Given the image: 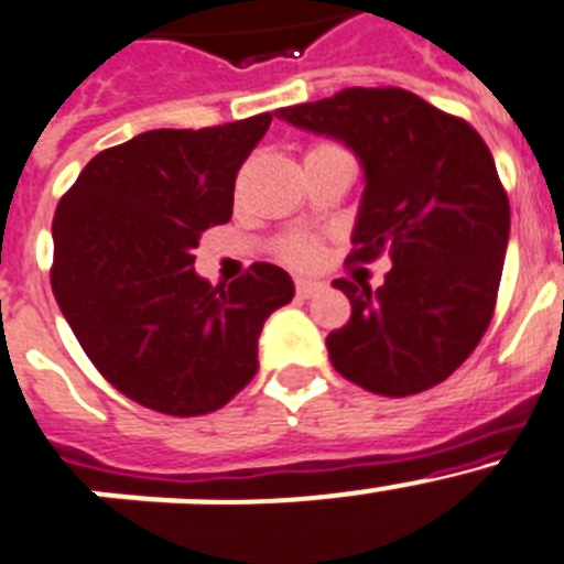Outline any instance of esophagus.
I'll use <instances>...</instances> for the list:
<instances>
[{
	"label": "esophagus",
	"mask_w": 564,
	"mask_h": 564,
	"mask_svg": "<svg viewBox=\"0 0 564 564\" xmlns=\"http://www.w3.org/2000/svg\"><path fill=\"white\" fill-rule=\"evenodd\" d=\"M319 286H323V283L308 281V278H297V281H294V292H297V297H312Z\"/></svg>",
	"instance_id": "obj_1"
}]
</instances>
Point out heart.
<instances>
[{
    "instance_id": "b5f03b06",
    "label": "heart",
    "mask_w": 564,
    "mask_h": 564,
    "mask_svg": "<svg viewBox=\"0 0 564 564\" xmlns=\"http://www.w3.org/2000/svg\"><path fill=\"white\" fill-rule=\"evenodd\" d=\"M326 151H339V145L314 143L306 151V156L326 154ZM275 256L283 263H289V267H294V270H308V267L319 263V258H323V245L314 236H308V232H286L283 238H278Z\"/></svg>"
}]
</instances>
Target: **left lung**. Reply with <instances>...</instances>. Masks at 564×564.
Wrapping results in <instances>:
<instances>
[{"label":"left lung","mask_w":564,"mask_h":564,"mask_svg":"<svg viewBox=\"0 0 564 564\" xmlns=\"http://www.w3.org/2000/svg\"><path fill=\"white\" fill-rule=\"evenodd\" d=\"M301 129L343 140L365 165L354 250L388 252L384 286L337 278L351 319L326 337L348 382L382 395L435 388L478 348L495 314L511 207L484 137L464 118L399 86H351L278 109Z\"/></svg>","instance_id":"1"}]
</instances>
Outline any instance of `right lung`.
I'll list each match as a JSON object with an SVG mask.
<instances>
[{"instance_id": "obj_1", "label": "right lung", "mask_w": 564, "mask_h": 564, "mask_svg": "<svg viewBox=\"0 0 564 564\" xmlns=\"http://www.w3.org/2000/svg\"><path fill=\"white\" fill-rule=\"evenodd\" d=\"M272 111L154 129L86 162L53 219L55 301L100 377L165 415L225 408L258 370V334L294 283L275 263L210 286L199 236L232 216L238 169Z\"/></svg>"}]
</instances>
